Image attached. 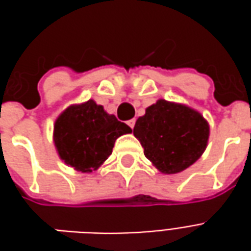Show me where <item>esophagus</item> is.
Returning a JSON list of instances; mask_svg holds the SVG:
<instances>
[{
    "mask_svg": "<svg viewBox=\"0 0 251 251\" xmlns=\"http://www.w3.org/2000/svg\"><path fill=\"white\" fill-rule=\"evenodd\" d=\"M127 125L130 126L131 129H133V127H134V125H136V120H134V118H133V120H129L127 121Z\"/></svg>",
    "mask_w": 251,
    "mask_h": 251,
    "instance_id": "obj_1",
    "label": "esophagus"
}]
</instances>
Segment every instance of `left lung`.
Returning a JSON list of instances; mask_svg holds the SVG:
<instances>
[{
    "label": "left lung",
    "mask_w": 251,
    "mask_h": 251,
    "mask_svg": "<svg viewBox=\"0 0 251 251\" xmlns=\"http://www.w3.org/2000/svg\"><path fill=\"white\" fill-rule=\"evenodd\" d=\"M133 134L147 158L169 175L184 171L203 154L210 127L198 111L160 99L137 120Z\"/></svg>",
    "instance_id": "left-lung-1"
}]
</instances>
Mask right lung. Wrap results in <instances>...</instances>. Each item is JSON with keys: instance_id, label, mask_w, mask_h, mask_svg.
<instances>
[{"instance_id": "add662e5", "label": "right lung", "mask_w": 251, "mask_h": 251, "mask_svg": "<svg viewBox=\"0 0 251 251\" xmlns=\"http://www.w3.org/2000/svg\"><path fill=\"white\" fill-rule=\"evenodd\" d=\"M129 126L107 114L94 100L70 106L55 122L53 141L64 163L80 172L97 169L113 152L115 140Z\"/></svg>"}]
</instances>
